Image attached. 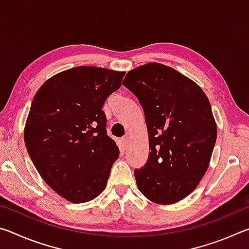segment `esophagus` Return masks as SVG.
Here are the masks:
<instances>
[{"label":"esophagus","mask_w":249,"mask_h":249,"mask_svg":"<svg viewBox=\"0 0 249 249\" xmlns=\"http://www.w3.org/2000/svg\"><path fill=\"white\" fill-rule=\"evenodd\" d=\"M128 142H129V138L127 136L124 137V138H122L121 142H122V146H123V148H126V147H127Z\"/></svg>","instance_id":"obj_1"}]
</instances>
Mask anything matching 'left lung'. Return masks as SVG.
Instances as JSON below:
<instances>
[{"label": "left lung", "mask_w": 249, "mask_h": 249, "mask_svg": "<svg viewBox=\"0 0 249 249\" xmlns=\"http://www.w3.org/2000/svg\"><path fill=\"white\" fill-rule=\"evenodd\" d=\"M123 86L140 100L148 132V159L134 172L138 190L154 203H177L197 187L212 157L217 126L208 96L158 62L128 71Z\"/></svg>", "instance_id": "left-lung-1"}]
</instances>
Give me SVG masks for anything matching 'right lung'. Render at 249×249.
I'll list each match as a JSON object with an SVG mask.
<instances>
[{
  "mask_svg": "<svg viewBox=\"0 0 249 249\" xmlns=\"http://www.w3.org/2000/svg\"><path fill=\"white\" fill-rule=\"evenodd\" d=\"M124 74L74 67L49 78L34 96L24 128L28 155L45 182L72 203L100 196L119 158L102 107Z\"/></svg>",
  "mask_w": 249,
  "mask_h": 249,
  "instance_id": "1",
  "label": "right lung"
}]
</instances>
